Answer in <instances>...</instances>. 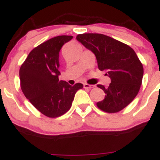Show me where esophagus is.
<instances>
[{"label":"esophagus","instance_id":"obj_1","mask_svg":"<svg viewBox=\"0 0 160 160\" xmlns=\"http://www.w3.org/2000/svg\"><path fill=\"white\" fill-rule=\"evenodd\" d=\"M95 86H93V85H90V84H88V83H84V84H83V88H87V89L91 90L92 88H93Z\"/></svg>","mask_w":160,"mask_h":160}]
</instances>
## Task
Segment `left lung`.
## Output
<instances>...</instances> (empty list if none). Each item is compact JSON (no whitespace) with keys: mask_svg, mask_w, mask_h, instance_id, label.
Listing matches in <instances>:
<instances>
[{"mask_svg":"<svg viewBox=\"0 0 160 160\" xmlns=\"http://www.w3.org/2000/svg\"><path fill=\"white\" fill-rule=\"evenodd\" d=\"M77 39L94 53L98 69L111 78L108 88L98 85L106 94L97 103L98 108L107 113L122 111L135 99L142 85L143 66L136 53L128 45L103 34H80Z\"/></svg>","mask_w":160,"mask_h":160,"instance_id":"left-lung-1","label":"left lung"}]
</instances>
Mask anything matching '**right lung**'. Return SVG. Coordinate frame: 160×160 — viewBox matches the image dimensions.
<instances>
[{
  "label": "right lung",
  "instance_id": "add662e5",
  "mask_svg": "<svg viewBox=\"0 0 160 160\" xmlns=\"http://www.w3.org/2000/svg\"><path fill=\"white\" fill-rule=\"evenodd\" d=\"M72 35L54 37L34 48L19 70L20 84L25 98L38 111L49 118L67 112L76 92L83 88L77 83L70 86L59 81V53Z\"/></svg>",
  "mask_w": 160,
  "mask_h": 160
}]
</instances>
